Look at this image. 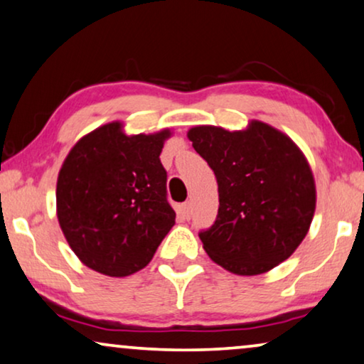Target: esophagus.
<instances>
[{
    "instance_id": "esophagus-1",
    "label": "esophagus",
    "mask_w": 364,
    "mask_h": 364,
    "mask_svg": "<svg viewBox=\"0 0 364 364\" xmlns=\"http://www.w3.org/2000/svg\"><path fill=\"white\" fill-rule=\"evenodd\" d=\"M179 211H181L183 218H186V220H190V218H191V203H190V201L183 203V205L179 206Z\"/></svg>"
}]
</instances>
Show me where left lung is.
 <instances>
[{"label":"left lung","mask_w":364,"mask_h":364,"mask_svg":"<svg viewBox=\"0 0 364 364\" xmlns=\"http://www.w3.org/2000/svg\"><path fill=\"white\" fill-rule=\"evenodd\" d=\"M188 139L218 181L216 221L200 232L208 256L240 276L263 274L288 259L316 210L314 176L298 144L258 119L238 132L193 126Z\"/></svg>","instance_id":"1"}]
</instances>
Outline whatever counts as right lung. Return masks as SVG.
Listing matches in <instances>:
<instances>
[{
	"label": "right lung",
	"instance_id": "obj_1",
	"mask_svg": "<svg viewBox=\"0 0 364 364\" xmlns=\"http://www.w3.org/2000/svg\"><path fill=\"white\" fill-rule=\"evenodd\" d=\"M171 134H128L111 121L70 149L58 173L56 216L85 266L123 278L153 259L176 218L159 159Z\"/></svg>",
	"mask_w": 364,
	"mask_h": 364
}]
</instances>
